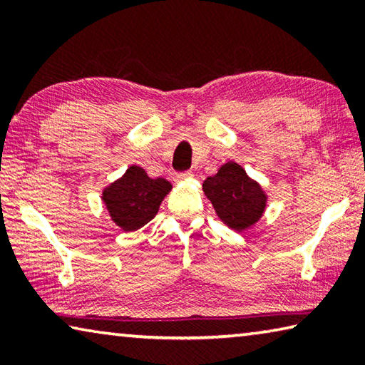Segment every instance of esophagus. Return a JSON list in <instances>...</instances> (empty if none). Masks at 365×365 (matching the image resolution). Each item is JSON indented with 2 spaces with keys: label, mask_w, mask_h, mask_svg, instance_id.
<instances>
[{
  "label": "esophagus",
  "mask_w": 365,
  "mask_h": 365,
  "mask_svg": "<svg viewBox=\"0 0 365 365\" xmlns=\"http://www.w3.org/2000/svg\"><path fill=\"white\" fill-rule=\"evenodd\" d=\"M191 177H193V172H191V170L178 172V174H175V180L182 182V180H187V178H191Z\"/></svg>",
  "instance_id": "1"
}]
</instances>
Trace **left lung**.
<instances>
[{"mask_svg": "<svg viewBox=\"0 0 365 365\" xmlns=\"http://www.w3.org/2000/svg\"><path fill=\"white\" fill-rule=\"evenodd\" d=\"M202 191L219 219L237 232L255 225L267 206V195L261 185L233 160L222 165L215 175L207 177L202 182Z\"/></svg>", "mask_w": 365, "mask_h": 365, "instance_id": "1", "label": "left lung"}]
</instances>
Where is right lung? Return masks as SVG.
Listing matches in <instances>:
<instances>
[{
  "mask_svg": "<svg viewBox=\"0 0 365 365\" xmlns=\"http://www.w3.org/2000/svg\"><path fill=\"white\" fill-rule=\"evenodd\" d=\"M170 190L172 185L165 178H151L145 169L130 165L125 174L104 188L101 197L114 224L123 232H133L154 219Z\"/></svg>",
  "mask_w": 365,
  "mask_h": 365,
  "instance_id": "1",
  "label": "right lung"
}]
</instances>
